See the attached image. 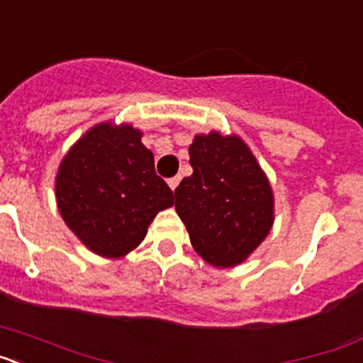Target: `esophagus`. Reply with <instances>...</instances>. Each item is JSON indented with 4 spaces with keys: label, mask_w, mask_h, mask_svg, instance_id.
Wrapping results in <instances>:
<instances>
[{
    "label": "esophagus",
    "mask_w": 363,
    "mask_h": 363,
    "mask_svg": "<svg viewBox=\"0 0 363 363\" xmlns=\"http://www.w3.org/2000/svg\"><path fill=\"white\" fill-rule=\"evenodd\" d=\"M179 179H182V176H174V178H169V182H167V184H169V187H171L172 191H174V189L178 187Z\"/></svg>",
    "instance_id": "1"
}]
</instances>
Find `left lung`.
I'll use <instances>...</instances> for the list:
<instances>
[{"label": "left lung", "mask_w": 363, "mask_h": 363, "mask_svg": "<svg viewBox=\"0 0 363 363\" xmlns=\"http://www.w3.org/2000/svg\"><path fill=\"white\" fill-rule=\"evenodd\" d=\"M189 154L192 174L176 187V213L207 264L234 267L272 227L269 179L238 136L200 134Z\"/></svg>", "instance_id": "left-lung-1"}]
</instances>
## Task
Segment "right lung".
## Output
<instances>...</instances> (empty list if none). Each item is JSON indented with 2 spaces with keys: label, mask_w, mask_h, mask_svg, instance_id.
Wrapping results in <instances>:
<instances>
[{
  "label": "right lung",
  "mask_w": 363,
  "mask_h": 363,
  "mask_svg": "<svg viewBox=\"0 0 363 363\" xmlns=\"http://www.w3.org/2000/svg\"><path fill=\"white\" fill-rule=\"evenodd\" d=\"M60 214L92 252L120 258L145 238L174 194L130 125L92 127L63 158L56 178Z\"/></svg>",
  "instance_id": "right-lung-1"
}]
</instances>
